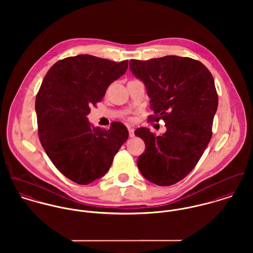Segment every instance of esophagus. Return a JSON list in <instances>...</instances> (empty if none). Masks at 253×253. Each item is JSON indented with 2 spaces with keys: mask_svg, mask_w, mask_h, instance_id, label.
Here are the masks:
<instances>
[{
  "mask_svg": "<svg viewBox=\"0 0 253 253\" xmlns=\"http://www.w3.org/2000/svg\"><path fill=\"white\" fill-rule=\"evenodd\" d=\"M128 134H129V137H133L134 136V129L131 128V127H128Z\"/></svg>",
  "mask_w": 253,
  "mask_h": 253,
  "instance_id": "34e87169",
  "label": "esophagus"
}]
</instances>
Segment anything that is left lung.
<instances>
[{
  "instance_id": "1",
  "label": "left lung",
  "mask_w": 253,
  "mask_h": 253,
  "mask_svg": "<svg viewBox=\"0 0 253 253\" xmlns=\"http://www.w3.org/2000/svg\"><path fill=\"white\" fill-rule=\"evenodd\" d=\"M129 68L151 99L149 121L162 119L167 126L159 136L146 127L134 131L146 145L137 167L147 180L170 186L193 170L211 139L218 106L213 77L202 62L176 55L131 59Z\"/></svg>"
}]
</instances>
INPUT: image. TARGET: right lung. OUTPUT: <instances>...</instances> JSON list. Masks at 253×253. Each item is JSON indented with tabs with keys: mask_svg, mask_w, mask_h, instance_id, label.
<instances>
[{
	"mask_svg": "<svg viewBox=\"0 0 253 253\" xmlns=\"http://www.w3.org/2000/svg\"><path fill=\"white\" fill-rule=\"evenodd\" d=\"M127 63L89 54L67 57L50 67L39 89L35 109L41 144L55 168L78 184L101 178L128 137L122 123L102 129L86 117L126 73Z\"/></svg>",
	"mask_w": 253,
	"mask_h": 253,
	"instance_id": "obj_1",
	"label": "right lung"
}]
</instances>
